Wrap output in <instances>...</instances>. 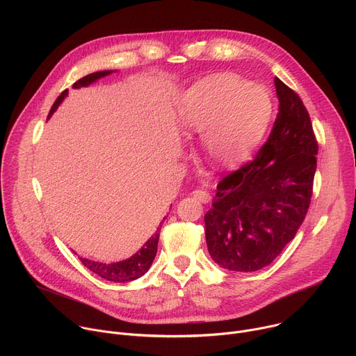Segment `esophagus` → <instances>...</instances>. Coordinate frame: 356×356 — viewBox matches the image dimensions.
I'll return each instance as SVG.
<instances>
[{
  "label": "esophagus",
  "instance_id": "obj_1",
  "mask_svg": "<svg viewBox=\"0 0 356 356\" xmlns=\"http://www.w3.org/2000/svg\"><path fill=\"white\" fill-rule=\"evenodd\" d=\"M193 195L198 200V201H201V202H209L210 200H211V194L209 193V191H206V190H201V188H197V190H194L193 191Z\"/></svg>",
  "mask_w": 356,
  "mask_h": 356
}]
</instances>
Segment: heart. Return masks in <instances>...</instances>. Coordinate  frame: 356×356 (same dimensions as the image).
I'll use <instances>...</instances> for the list:
<instances>
[{"instance_id": "obj_1", "label": "heart", "mask_w": 356, "mask_h": 356, "mask_svg": "<svg viewBox=\"0 0 356 356\" xmlns=\"http://www.w3.org/2000/svg\"><path fill=\"white\" fill-rule=\"evenodd\" d=\"M273 117L269 91L232 74L202 79L191 86L179 106L186 135H200L206 158L229 169L246 162L264 140Z\"/></svg>"}]
</instances>
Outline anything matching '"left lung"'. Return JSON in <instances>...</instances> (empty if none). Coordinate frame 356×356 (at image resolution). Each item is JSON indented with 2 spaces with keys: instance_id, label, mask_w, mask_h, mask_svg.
Segmentation results:
<instances>
[{
  "instance_id": "obj_1",
  "label": "left lung",
  "mask_w": 356,
  "mask_h": 356,
  "mask_svg": "<svg viewBox=\"0 0 356 356\" xmlns=\"http://www.w3.org/2000/svg\"><path fill=\"white\" fill-rule=\"evenodd\" d=\"M279 113L255 159L225 176L204 216L211 258L232 272L272 264L310 207L318 143L301 98L275 77Z\"/></svg>"
}]
</instances>
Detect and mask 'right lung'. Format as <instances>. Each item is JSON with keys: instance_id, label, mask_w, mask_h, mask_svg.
<instances>
[{"instance_id": "1", "label": "right lung", "mask_w": 356, "mask_h": 356, "mask_svg": "<svg viewBox=\"0 0 356 356\" xmlns=\"http://www.w3.org/2000/svg\"><path fill=\"white\" fill-rule=\"evenodd\" d=\"M113 70H103V72H95V73H91V74H87L84 76L83 79L77 80L74 84H73V88H80V87H87L90 86L91 83H94L95 80L104 77V76H108L111 74ZM67 95V90H65L55 101V104L52 106V108H50L49 111V115L47 118H50V115H52L56 108L60 106V103L63 101V98ZM159 234H161V228H158V232L152 236L136 253L134 257H131L129 259H125V261H121V262H115V264H101V262H94V261H90V259H86V258H80L81 264L88 269L91 270L92 273H95L97 276L103 277L106 280H110V282H115V283H125V282H131V280H135L140 276H143L152 262H154L155 257H156V252H158V242H159Z\"/></svg>"}]
</instances>
